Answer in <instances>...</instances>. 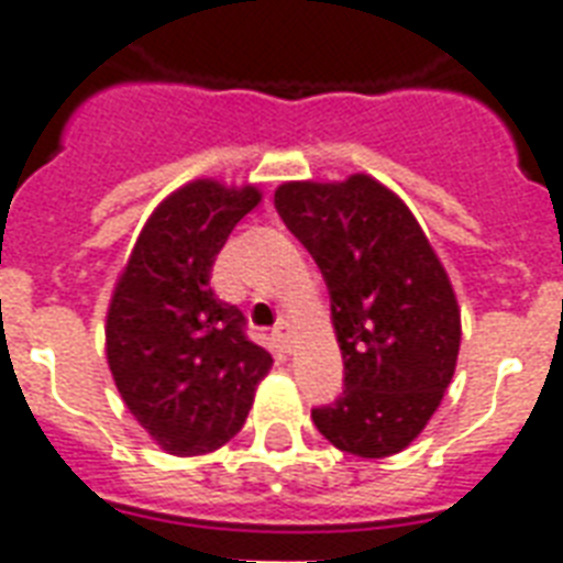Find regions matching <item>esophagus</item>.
<instances>
[{"instance_id":"obj_1","label":"esophagus","mask_w":563,"mask_h":563,"mask_svg":"<svg viewBox=\"0 0 563 563\" xmlns=\"http://www.w3.org/2000/svg\"><path fill=\"white\" fill-rule=\"evenodd\" d=\"M274 339H277V344H280L283 351L286 353L291 351V339H295V333H291V324L286 321V318H280V321H277V327H274Z\"/></svg>"}]
</instances>
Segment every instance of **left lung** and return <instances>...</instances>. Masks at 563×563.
<instances>
[{
  "instance_id": "obj_1",
  "label": "left lung",
  "mask_w": 563,
  "mask_h": 563,
  "mask_svg": "<svg viewBox=\"0 0 563 563\" xmlns=\"http://www.w3.org/2000/svg\"><path fill=\"white\" fill-rule=\"evenodd\" d=\"M283 224L324 274L344 391L312 409L344 453L406 450L455 374L462 312L444 265L406 203L368 175L295 180L274 192Z\"/></svg>"
}]
</instances>
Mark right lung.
Segmentation results:
<instances>
[{"mask_svg": "<svg viewBox=\"0 0 563 563\" xmlns=\"http://www.w3.org/2000/svg\"><path fill=\"white\" fill-rule=\"evenodd\" d=\"M260 189L192 180L145 221L108 309V365L140 427L172 455L219 450L245 423L272 353L210 289L216 256Z\"/></svg>", "mask_w": 563, "mask_h": 563, "instance_id": "1", "label": "right lung"}]
</instances>
